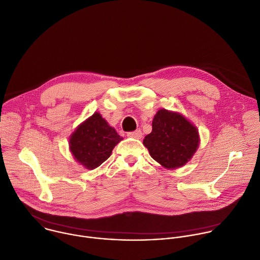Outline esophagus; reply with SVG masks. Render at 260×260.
I'll list each match as a JSON object with an SVG mask.
<instances>
[{"mask_svg": "<svg viewBox=\"0 0 260 260\" xmlns=\"http://www.w3.org/2000/svg\"><path fill=\"white\" fill-rule=\"evenodd\" d=\"M128 137L131 138H135V139H140L142 137V132L140 130H136V131H132V132H128L127 133Z\"/></svg>", "mask_w": 260, "mask_h": 260, "instance_id": "obj_1", "label": "esophagus"}]
</instances>
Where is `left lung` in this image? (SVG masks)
I'll return each instance as SVG.
<instances>
[{"label":"left lung","mask_w":260,"mask_h":260,"mask_svg":"<svg viewBox=\"0 0 260 260\" xmlns=\"http://www.w3.org/2000/svg\"><path fill=\"white\" fill-rule=\"evenodd\" d=\"M151 157L167 169L187 164L199 145L197 128L179 113L159 110L152 120V131L143 139Z\"/></svg>","instance_id":"1"}]
</instances>
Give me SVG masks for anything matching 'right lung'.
Returning <instances> with one entry per match:
<instances>
[{"instance_id":"right-lung-1","label":"right lung","mask_w":260,"mask_h":260,"mask_svg":"<svg viewBox=\"0 0 260 260\" xmlns=\"http://www.w3.org/2000/svg\"><path fill=\"white\" fill-rule=\"evenodd\" d=\"M123 140L100 113L81 123L69 139V147L74 158L88 170H93L106 161L114 147Z\"/></svg>"}]
</instances>
